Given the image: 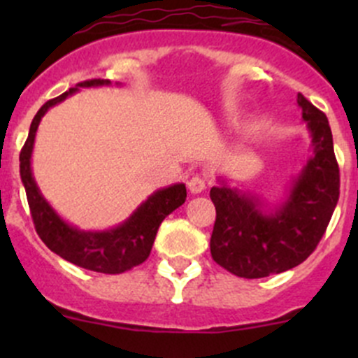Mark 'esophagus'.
I'll list each match as a JSON object with an SVG mask.
<instances>
[{
    "label": "esophagus",
    "instance_id": "obj_1",
    "mask_svg": "<svg viewBox=\"0 0 358 358\" xmlns=\"http://www.w3.org/2000/svg\"><path fill=\"white\" fill-rule=\"evenodd\" d=\"M187 185H189V190L192 194H201L202 190L206 189V185H208V182H206L204 176L194 175L192 178H190L189 182H187Z\"/></svg>",
    "mask_w": 358,
    "mask_h": 358
}]
</instances>
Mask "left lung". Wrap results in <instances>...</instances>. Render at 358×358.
<instances>
[{"label": "left lung", "instance_id": "8db88e82", "mask_svg": "<svg viewBox=\"0 0 358 358\" xmlns=\"http://www.w3.org/2000/svg\"><path fill=\"white\" fill-rule=\"evenodd\" d=\"M298 106L312 135L313 156L292 180L282 204L266 211L258 197L225 183L209 192L216 208L211 256L237 277L259 279L305 262L326 234L338 204L339 166L329 121L301 93Z\"/></svg>", "mask_w": 358, "mask_h": 358}]
</instances>
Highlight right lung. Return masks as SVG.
Segmentation results:
<instances>
[{
	"label": "right lung",
	"instance_id": "add662e5",
	"mask_svg": "<svg viewBox=\"0 0 358 358\" xmlns=\"http://www.w3.org/2000/svg\"><path fill=\"white\" fill-rule=\"evenodd\" d=\"M110 85L109 79H88L79 83L76 88L62 93L57 99L48 100L34 115L29 128V136L20 150V178L27 194L29 209L38 236L55 255L81 268L100 273H122L145 262L152 249L154 239L162 220L175 211L187 199L183 183L161 189L154 192L136 211L121 225L103 232H85L64 222L52 206L39 192L31 169V154L34 147L36 131L39 121L50 107L57 106L79 88Z\"/></svg>",
	"mask_w": 358,
	"mask_h": 358
}]
</instances>
